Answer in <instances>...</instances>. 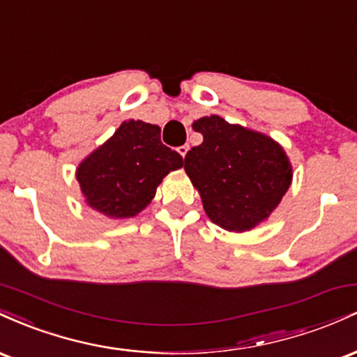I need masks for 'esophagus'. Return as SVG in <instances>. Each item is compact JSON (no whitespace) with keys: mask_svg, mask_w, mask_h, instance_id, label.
Here are the masks:
<instances>
[{"mask_svg":"<svg viewBox=\"0 0 357 357\" xmlns=\"http://www.w3.org/2000/svg\"><path fill=\"white\" fill-rule=\"evenodd\" d=\"M188 151H190V146H188V144H184V146H181V147H178V153L181 154L183 158H184V155L188 154Z\"/></svg>","mask_w":357,"mask_h":357,"instance_id":"obj_1","label":"esophagus"}]
</instances>
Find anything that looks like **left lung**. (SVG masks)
Wrapping results in <instances>:
<instances>
[{
	"label": "left lung",
	"mask_w": 357,
	"mask_h": 357,
	"mask_svg": "<svg viewBox=\"0 0 357 357\" xmlns=\"http://www.w3.org/2000/svg\"><path fill=\"white\" fill-rule=\"evenodd\" d=\"M192 129L203 142L188 151L184 171L208 218L228 231H248L267 220L292 183L282 146L220 116L198 119Z\"/></svg>",
	"instance_id": "8db88e82"
}]
</instances>
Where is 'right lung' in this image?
<instances>
[{
  "label": "right lung",
  "instance_id": "obj_1",
  "mask_svg": "<svg viewBox=\"0 0 357 357\" xmlns=\"http://www.w3.org/2000/svg\"><path fill=\"white\" fill-rule=\"evenodd\" d=\"M179 167L183 158L162 144L161 127L130 119L80 162L77 181L90 208L114 220L132 218Z\"/></svg>",
  "mask_w": 357,
  "mask_h": 357
}]
</instances>
